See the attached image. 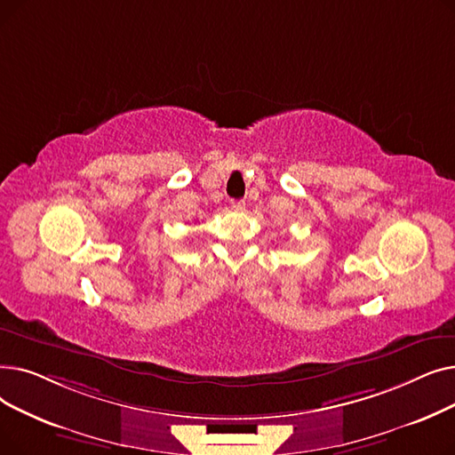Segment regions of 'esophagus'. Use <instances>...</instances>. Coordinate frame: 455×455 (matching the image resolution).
I'll use <instances>...</instances> for the list:
<instances>
[{
    "label": "esophagus",
    "mask_w": 455,
    "mask_h": 455,
    "mask_svg": "<svg viewBox=\"0 0 455 455\" xmlns=\"http://www.w3.org/2000/svg\"><path fill=\"white\" fill-rule=\"evenodd\" d=\"M230 206H232V210H235V212H243V210H245V203H243V201H232Z\"/></svg>",
    "instance_id": "34e87169"
}]
</instances>
